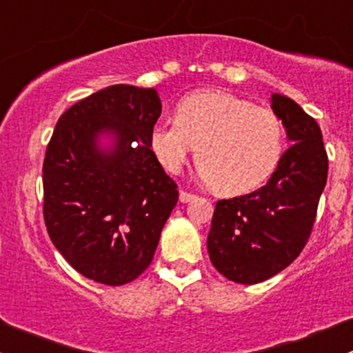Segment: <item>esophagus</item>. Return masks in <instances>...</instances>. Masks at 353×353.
<instances>
[{"label":"esophagus","mask_w":353,"mask_h":353,"mask_svg":"<svg viewBox=\"0 0 353 353\" xmlns=\"http://www.w3.org/2000/svg\"><path fill=\"white\" fill-rule=\"evenodd\" d=\"M194 199H195V195H194V194H190V192H185V190H181V192H180V202L187 203V202L194 201Z\"/></svg>","instance_id":"obj_1"}]
</instances>
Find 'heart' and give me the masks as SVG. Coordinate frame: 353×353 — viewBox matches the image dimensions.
<instances>
[{
  "instance_id": "obj_1",
  "label": "heart",
  "mask_w": 353,
  "mask_h": 353,
  "mask_svg": "<svg viewBox=\"0 0 353 353\" xmlns=\"http://www.w3.org/2000/svg\"><path fill=\"white\" fill-rule=\"evenodd\" d=\"M151 150L170 173L180 172L197 150L203 180L221 195L252 192L270 178L285 150V132L275 112L221 90L181 98L176 119L158 122Z\"/></svg>"
}]
</instances>
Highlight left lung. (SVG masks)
<instances>
[{"mask_svg":"<svg viewBox=\"0 0 353 353\" xmlns=\"http://www.w3.org/2000/svg\"><path fill=\"white\" fill-rule=\"evenodd\" d=\"M270 103L292 146L263 187L217 201L207 236L217 272L246 285L274 277L299 256L328 176V156L314 119L281 93H272Z\"/></svg>","mask_w":353,"mask_h":353,"instance_id":"1","label":"left lung"}]
</instances>
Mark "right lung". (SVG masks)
<instances>
[{
    "label": "right lung",
    "mask_w": 353,
    "mask_h": 353,
    "mask_svg": "<svg viewBox=\"0 0 353 353\" xmlns=\"http://www.w3.org/2000/svg\"><path fill=\"white\" fill-rule=\"evenodd\" d=\"M161 115L154 88L112 85L68 108L43 159V219L74 270L123 285L150 267L178 202L151 150Z\"/></svg>",
    "instance_id": "obj_1"
}]
</instances>
